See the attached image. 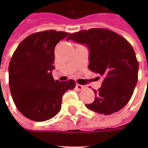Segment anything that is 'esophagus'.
<instances>
[{
  "label": "esophagus",
  "mask_w": 148,
  "mask_h": 148,
  "mask_svg": "<svg viewBox=\"0 0 148 148\" xmlns=\"http://www.w3.org/2000/svg\"><path fill=\"white\" fill-rule=\"evenodd\" d=\"M85 88V86H82V85H79V84H76V89H77V90H82Z\"/></svg>",
  "instance_id": "obj_1"
}]
</instances>
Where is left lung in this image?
Here are the masks:
<instances>
[{
  "label": "left lung",
  "instance_id": "obj_1",
  "mask_svg": "<svg viewBox=\"0 0 148 148\" xmlns=\"http://www.w3.org/2000/svg\"><path fill=\"white\" fill-rule=\"evenodd\" d=\"M66 40L89 49V69L103 78L101 87L93 90L95 100L87 108L109 115L129 101L138 81L139 62L132 47L124 37L108 29L92 28L71 34Z\"/></svg>",
  "mask_w": 148,
  "mask_h": 148
}]
</instances>
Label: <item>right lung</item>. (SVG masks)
I'll list each match as a JSON object with an SVG mask.
<instances>
[{"mask_svg": "<svg viewBox=\"0 0 148 148\" xmlns=\"http://www.w3.org/2000/svg\"><path fill=\"white\" fill-rule=\"evenodd\" d=\"M49 30L30 35L18 45L8 66L9 88L15 105L25 117L45 121L61 109L62 97L75 87L74 80L55 81V47L67 36Z\"/></svg>", "mask_w": 148, "mask_h": 148, "instance_id": "right-lung-1", "label": "right lung"}]
</instances>
